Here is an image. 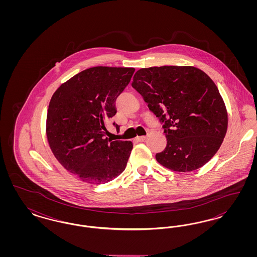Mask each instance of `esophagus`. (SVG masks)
<instances>
[{
    "label": "esophagus",
    "mask_w": 257,
    "mask_h": 257,
    "mask_svg": "<svg viewBox=\"0 0 257 257\" xmlns=\"http://www.w3.org/2000/svg\"><path fill=\"white\" fill-rule=\"evenodd\" d=\"M146 139H147V137H145V136H142V137H137L135 140H136V142L142 143V142H145V141H146Z\"/></svg>",
    "instance_id": "esophagus-1"
}]
</instances>
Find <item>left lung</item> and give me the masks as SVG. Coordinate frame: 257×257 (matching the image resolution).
Masks as SVG:
<instances>
[{
  "instance_id": "1",
  "label": "left lung",
  "mask_w": 257,
  "mask_h": 257,
  "mask_svg": "<svg viewBox=\"0 0 257 257\" xmlns=\"http://www.w3.org/2000/svg\"><path fill=\"white\" fill-rule=\"evenodd\" d=\"M132 86L165 123L167 147L157 162L178 172L203 167L219 150L227 131L224 101L213 80L194 66L141 68Z\"/></svg>"
}]
</instances>
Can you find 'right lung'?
<instances>
[{"label":"right lung","mask_w":257,"mask_h":257,"mask_svg":"<svg viewBox=\"0 0 257 257\" xmlns=\"http://www.w3.org/2000/svg\"><path fill=\"white\" fill-rule=\"evenodd\" d=\"M134 72L133 67H90L52 95L46 118L50 148L61 166L84 182L107 183L126 168L133 144L105 138V121L115 114V100Z\"/></svg>","instance_id":"add662e5"}]
</instances>
